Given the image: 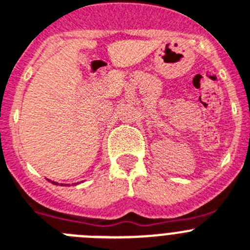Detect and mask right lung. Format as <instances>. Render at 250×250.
<instances>
[{"mask_svg":"<svg viewBox=\"0 0 250 250\" xmlns=\"http://www.w3.org/2000/svg\"><path fill=\"white\" fill-rule=\"evenodd\" d=\"M48 182H51V180H48ZM51 183H52V184H55V185H59V183H55V182H51ZM61 185H63V184H61ZM65 185H67V184H65Z\"/></svg>","mask_w":250,"mask_h":250,"instance_id":"1","label":"right lung"}]
</instances>
